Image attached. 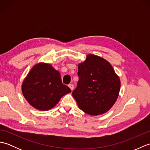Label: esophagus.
I'll return each mask as SVG.
<instances>
[{
  "mask_svg": "<svg viewBox=\"0 0 150 150\" xmlns=\"http://www.w3.org/2000/svg\"><path fill=\"white\" fill-rule=\"evenodd\" d=\"M68 86H69V88L70 89H71V91H73V90H74V86H73L72 84H69V85Z\"/></svg>",
  "mask_w": 150,
  "mask_h": 150,
  "instance_id": "34e87169",
  "label": "esophagus"
}]
</instances>
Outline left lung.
<instances>
[{"label":"left lung","mask_w":150,"mask_h":150,"mask_svg":"<svg viewBox=\"0 0 150 150\" xmlns=\"http://www.w3.org/2000/svg\"><path fill=\"white\" fill-rule=\"evenodd\" d=\"M79 81L72 95L79 108L90 115L109 111L119 95L120 81L111 64L89 54L78 64Z\"/></svg>","instance_id":"left-lung-1"}]
</instances>
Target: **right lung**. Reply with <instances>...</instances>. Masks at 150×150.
I'll list each match as a JSON object with an SVG mask.
<instances>
[{
	"instance_id": "1",
	"label": "right lung",
	"mask_w": 150,
	"mask_h": 150,
	"mask_svg": "<svg viewBox=\"0 0 150 150\" xmlns=\"http://www.w3.org/2000/svg\"><path fill=\"white\" fill-rule=\"evenodd\" d=\"M22 92L31 106L40 111H47L55 106L71 90L62 84L60 73L52 65L39 62L33 66L24 79Z\"/></svg>"
}]
</instances>
